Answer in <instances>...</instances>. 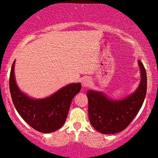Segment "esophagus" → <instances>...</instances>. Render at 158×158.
I'll use <instances>...</instances> for the list:
<instances>
[{"label":"esophagus","mask_w":158,"mask_h":158,"mask_svg":"<svg viewBox=\"0 0 158 158\" xmlns=\"http://www.w3.org/2000/svg\"><path fill=\"white\" fill-rule=\"evenodd\" d=\"M90 84H91V80L89 79V78H84V79L82 80V85L83 88H85V87H88Z\"/></svg>","instance_id":"obj_1"}]
</instances>
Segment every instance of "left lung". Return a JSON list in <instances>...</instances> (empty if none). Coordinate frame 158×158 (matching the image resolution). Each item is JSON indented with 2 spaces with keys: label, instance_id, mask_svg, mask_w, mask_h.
Instances as JSON below:
<instances>
[{
  "label": "left lung",
  "instance_id": "obj_1",
  "mask_svg": "<svg viewBox=\"0 0 158 158\" xmlns=\"http://www.w3.org/2000/svg\"><path fill=\"white\" fill-rule=\"evenodd\" d=\"M140 69L139 85L130 95L122 99H112L104 92L89 89V118L91 125L105 135L118 133L132 122L142 106L147 92V74L144 65L138 60Z\"/></svg>",
  "mask_w": 158,
  "mask_h": 158
}]
</instances>
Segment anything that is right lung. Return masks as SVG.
<instances>
[{
	"label": "right lung",
	"mask_w": 158,
	"mask_h": 158,
	"mask_svg": "<svg viewBox=\"0 0 158 158\" xmlns=\"http://www.w3.org/2000/svg\"><path fill=\"white\" fill-rule=\"evenodd\" d=\"M15 60L11 66L10 92L13 103L22 118L35 130L51 133L65 123L72 100L79 92L81 84L71 83L44 98H34L22 92L14 75Z\"/></svg>",
	"instance_id": "add662e5"
}]
</instances>
